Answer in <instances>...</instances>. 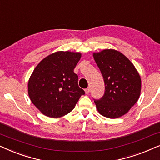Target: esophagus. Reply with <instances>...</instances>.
<instances>
[{"instance_id": "obj_1", "label": "esophagus", "mask_w": 160, "mask_h": 160, "mask_svg": "<svg viewBox=\"0 0 160 160\" xmlns=\"http://www.w3.org/2000/svg\"><path fill=\"white\" fill-rule=\"evenodd\" d=\"M85 92H86V94H88V93H89V92H90V88H88L85 89Z\"/></svg>"}]
</instances>
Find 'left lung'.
<instances>
[{"mask_svg":"<svg viewBox=\"0 0 160 160\" xmlns=\"http://www.w3.org/2000/svg\"><path fill=\"white\" fill-rule=\"evenodd\" d=\"M105 82V94L94 100L102 116L116 118L128 112L138 102L141 79L135 66L118 51L107 49L93 54Z\"/></svg>","mask_w":160,"mask_h":160,"instance_id":"left-lung-1","label":"left lung"}]
</instances>
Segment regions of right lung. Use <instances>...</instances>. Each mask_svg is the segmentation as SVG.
I'll return each mask as SVG.
<instances>
[{"mask_svg":"<svg viewBox=\"0 0 160 160\" xmlns=\"http://www.w3.org/2000/svg\"><path fill=\"white\" fill-rule=\"evenodd\" d=\"M81 53L58 51L49 55L34 69L28 84L30 99L42 114L60 118L72 111L85 94L74 72Z\"/></svg>","mask_w":160,"mask_h":160,"instance_id":"right-lung-1","label":"right lung"}]
</instances>
